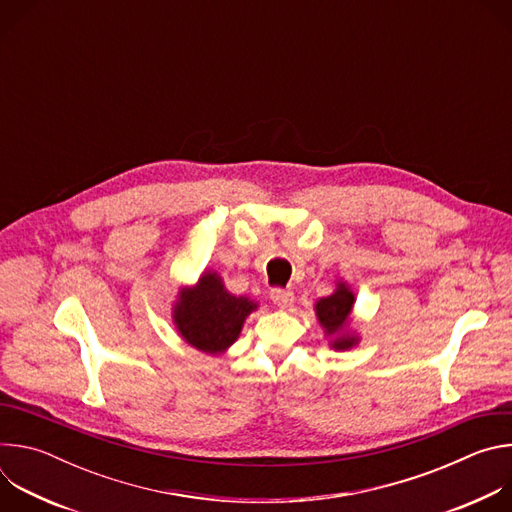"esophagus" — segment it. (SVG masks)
Masks as SVG:
<instances>
[{
	"label": "esophagus",
	"mask_w": 512,
	"mask_h": 512,
	"mask_svg": "<svg viewBox=\"0 0 512 512\" xmlns=\"http://www.w3.org/2000/svg\"><path fill=\"white\" fill-rule=\"evenodd\" d=\"M269 296H271L273 304L279 308H289L291 302H294V291L287 287H273Z\"/></svg>",
	"instance_id": "esophagus-1"
}]
</instances>
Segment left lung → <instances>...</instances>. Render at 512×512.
I'll return each instance as SVG.
<instances>
[{
    "label": "left lung",
    "mask_w": 512,
    "mask_h": 512,
    "mask_svg": "<svg viewBox=\"0 0 512 512\" xmlns=\"http://www.w3.org/2000/svg\"><path fill=\"white\" fill-rule=\"evenodd\" d=\"M352 304H354V296L352 291H348V287H344L342 283L338 285V289L334 291L332 296L328 298H322L318 304H316V314H318V320L320 324L324 326V330L328 334H340L342 328L346 326L348 322V314L352 310ZM354 344V338H348V336H338L334 340V348H348Z\"/></svg>",
    "instance_id": "1"
}]
</instances>
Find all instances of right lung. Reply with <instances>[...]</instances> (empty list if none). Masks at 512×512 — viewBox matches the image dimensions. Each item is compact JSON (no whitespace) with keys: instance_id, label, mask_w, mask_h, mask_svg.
<instances>
[{"instance_id":"obj_1","label":"right lung","mask_w":512,"mask_h":512,"mask_svg":"<svg viewBox=\"0 0 512 512\" xmlns=\"http://www.w3.org/2000/svg\"><path fill=\"white\" fill-rule=\"evenodd\" d=\"M253 310L255 304L229 294L216 273H204L194 289L182 291L174 318L188 344L216 354L237 340L247 314Z\"/></svg>"}]
</instances>
